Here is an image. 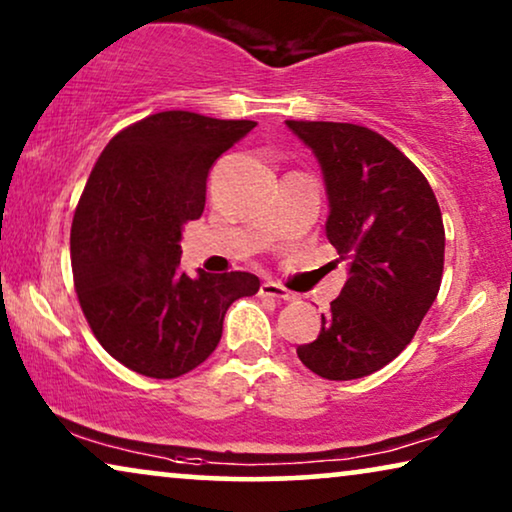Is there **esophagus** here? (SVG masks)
<instances>
[{
    "label": "esophagus",
    "instance_id": "34e87169",
    "mask_svg": "<svg viewBox=\"0 0 512 512\" xmlns=\"http://www.w3.org/2000/svg\"><path fill=\"white\" fill-rule=\"evenodd\" d=\"M261 296L265 298H277V300H286V303H291V300H296L298 296L289 289H284V286H279L275 282H263L261 284Z\"/></svg>",
    "mask_w": 512,
    "mask_h": 512
}]
</instances>
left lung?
I'll return each instance as SVG.
<instances>
[{"label": "left lung", "instance_id": "left-lung-1", "mask_svg": "<svg viewBox=\"0 0 512 512\" xmlns=\"http://www.w3.org/2000/svg\"><path fill=\"white\" fill-rule=\"evenodd\" d=\"M317 156L326 237L349 277L298 359L326 380H356L394 361L438 296L445 228L433 188L389 139L354 123L286 121Z\"/></svg>", "mask_w": 512, "mask_h": 512}]
</instances>
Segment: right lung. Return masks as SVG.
Listing matches in <instances>:
<instances>
[{
    "label": "right lung",
    "mask_w": 512,
    "mask_h": 512,
    "mask_svg": "<svg viewBox=\"0 0 512 512\" xmlns=\"http://www.w3.org/2000/svg\"><path fill=\"white\" fill-rule=\"evenodd\" d=\"M193 111H160L104 146L72 221L74 289L97 342L139 375L172 380L219 345L223 317L256 275L181 272V230L205 209L207 174L254 130Z\"/></svg>",
    "instance_id": "obj_1"
}]
</instances>
